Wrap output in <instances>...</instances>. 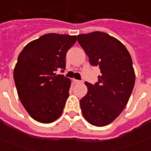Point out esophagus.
<instances>
[{
    "mask_svg": "<svg viewBox=\"0 0 151 151\" xmlns=\"http://www.w3.org/2000/svg\"><path fill=\"white\" fill-rule=\"evenodd\" d=\"M73 82H74V83H76V84L82 83V82H81V81H79V80H77V79H73Z\"/></svg>",
    "mask_w": 151,
    "mask_h": 151,
    "instance_id": "34e87169",
    "label": "esophagus"
}]
</instances>
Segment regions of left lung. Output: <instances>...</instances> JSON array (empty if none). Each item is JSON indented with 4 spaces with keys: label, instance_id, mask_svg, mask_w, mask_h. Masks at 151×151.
Returning <instances> with one entry per match:
<instances>
[{
    "label": "left lung",
    "instance_id": "1",
    "mask_svg": "<svg viewBox=\"0 0 151 151\" xmlns=\"http://www.w3.org/2000/svg\"><path fill=\"white\" fill-rule=\"evenodd\" d=\"M78 41L91 65L101 69L98 82H85L86 95L80 100L85 119L97 127L115 120L127 105L135 82L132 60L125 45L102 32L78 35Z\"/></svg>",
    "mask_w": 151,
    "mask_h": 151
}]
</instances>
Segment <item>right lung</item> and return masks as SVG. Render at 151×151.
Returning <instances> with one entry per match:
<instances>
[{"mask_svg":"<svg viewBox=\"0 0 151 151\" xmlns=\"http://www.w3.org/2000/svg\"><path fill=\"white\" fill-rule=\"evenodd\" d=\"M76 40V35L49 33L27 44L19 55L13 70L17 94L37 122L51 123L62 114L71 80L56 71L65 69L66 53Z\"/></svg>","mask_w":151,"mask_h":151,"instance_id":"1","label":"right lung"}]
</instances>
